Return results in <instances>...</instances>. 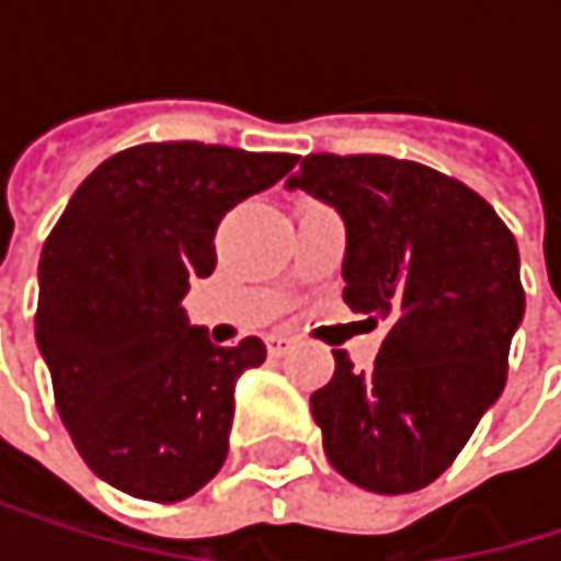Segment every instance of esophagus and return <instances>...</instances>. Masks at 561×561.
Segmentation results:
<instances>
[{"label": "esophagus", "instance_id": "obj_1", "mask_svg": "<svg viewBox=\"0 0 561 561\" xmlns=\"http://www.w3.org/2000/svg\"><path fill=\"white\" fill-rule=\"evenodd\" d=\"M291 347H295V341H291V337H285V334H270V337H266V351H270L273 357L288 354Z\"/></svg>", "mask_w": 561, "mask_h": 561}]
</instances>
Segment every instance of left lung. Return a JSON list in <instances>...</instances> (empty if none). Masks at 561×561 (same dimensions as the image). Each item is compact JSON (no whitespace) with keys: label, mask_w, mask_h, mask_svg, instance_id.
I'll use <instances>...</instances> for the list:
<instances>
[{"label":"left lung","mask_w":561,"mask_h":561,"mask_svg":"<svg viewBox=\"0 0 561 561\" xmlns=\"http://www.w3.org/2000/svg\"><path fill=\"white\" fill-rule=\"evenodd\" d=\"M285 187L341 214L344 301L390 321L374 370L334 351L331 383L311 392L324 455L364 491H419L504 392L526 308L516 240L471 187L390 156H308Z\"/></svg>","instance_id":"left-lung-1"}]
</instances>
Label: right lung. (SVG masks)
Masks as SVG:
<instances>
[{"label": "right lung", "mask_w": 561, "mask_h": 561, "mask_svg": "<svg viewBox=\"0 0 561 561\" xmlns=\"http://www.w3.org/2000/svg\"><path fill=\"white\" fill-rule=\"evenodd\" d=\"M295 156L149 142L106 159L64 207L38 263L35 337L60 422L116 491L174 504L227 458L233 387L266 344H210L181 298L217 266L214 233Z\"/></svg>", "instance_id": "1"}]
</instances>
